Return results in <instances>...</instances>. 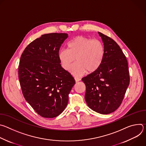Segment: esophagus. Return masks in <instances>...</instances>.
I'll return each instance as SVG.
<instances>
[{
	"instance_id": "1",
	"label": "esophagus",
	"mask_w": 146,
	"mask_h": 146,
	"mask_svg": "<svg viewBox=\"0 0 146 146\" xmlns=\"http://www.w3.org/2000/svg\"><path fill=\"white\" fill-rule=\"evenodd\" d=\"M74 79H75V81H76V82H78V81H80L81 80V79L80 78H78V77H74Z\"/></svg>"
}]
</instances>
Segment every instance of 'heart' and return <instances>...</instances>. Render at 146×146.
Instances as JSON below:
<instances>
[{
	"label": "heart",
	"instance_id": "obj_1",
	"mask_svg": "<svg viewBox=\"0 0 146 146\" xmlns=\"http://www.w3.org/2000/svg\"><path fill=\"white\" fill-rule=\"evenodd\" d=\"M68 49L63 48L58 53L62 66L74 76H81L96 71L102 65L105 56V47L100 41L82 36L72 39L68 44Z\"/></svg>",
	"mask_w": 146,
	"mask_h": 146
}]
</instances>
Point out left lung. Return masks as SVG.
Instances as JSON below:
<instances>
[{"instance_id":"left-lung-1","label":"left lung","mask_w":146,"mask_h":146,"mask_svg":"<svg viewBox=\"0 0 146 146\" xmlns=\"http://www.w3.org/2000/svg\"><path fill=\"white\" fill-rule=\"evenodd\" d=\"M105 47V56L99 68L82 81L86 86L85 99L88 107L102 114L116 110L129 84L127 58L110 37L98 32Z\"/></svg>"}]
</instances>
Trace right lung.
<instances>
[{
    "mask_svg": "<svg viewBox=\"0 0 146 146\" xmlns=\"http://www.w3.org/2000/svg\"><path fill=\"white\" fill-rule=\"evenodd\" d=\"M67 33H48L31 42L21 56L18 68L20 86L25 100L45 118L63 112L68 95L75 84L72 76L61 66L58 53Z\"/></svg>",
    "mask_w": 146,
    "mask_h": 146,
    "instance_id": "add662e5",
    "label": "right lung"
}]
</instances>
